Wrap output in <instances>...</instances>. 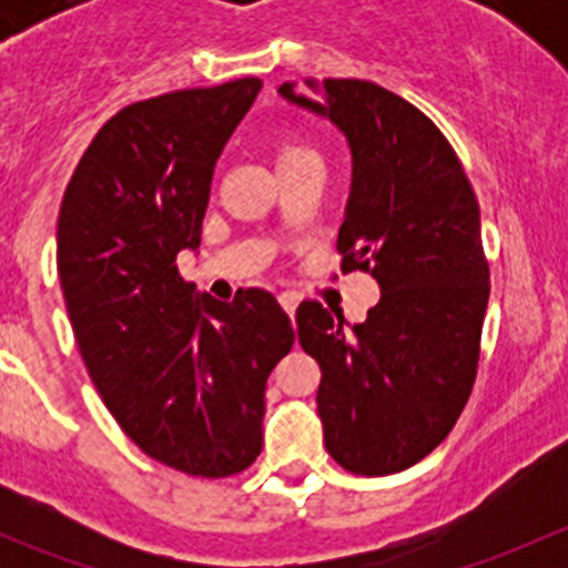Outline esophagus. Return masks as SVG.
<instances>
[{"instance_id": "esophagus-1", "label": "esophagus", "mask_w": 568, "mask_h": 568, "mask_svg": "<svg viewBox=\"0 0 568 568\" xmlns=\"http://www.w3.org/2000/svg\"><path fill=\"white\" fill-rule=\"evenodd\" d=\"M280 305H283V311L288 313V316H294L296 305H300V296H296V294H283V296H280Z\"/></svg>"}]
</instances>
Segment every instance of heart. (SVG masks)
Here are the masks:
<instances>
[{
    "mask_svg": "<svg viewBox=\"0 0 568 568\" xmlns=\"http://www.w3.org/2000/svg\"><path fill=\"white\" fill-rule=\"evenodd\" d=\"M311 159H318L316 151H311L307 145L296 140H277L274 142V164L277 168H288V164L311 162Z\"/></svg>",
    "mask_w": 568,
    "mask_h": 568,
    "instance_id": "obj_1",
    "label": "heart"
}]
</instances>
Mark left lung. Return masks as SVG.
<instances>
[{"instance_id": "8db88e82", "label": "left lung", "mask_w": 568, "mask_h": 568, "mask_svg": "<svg viewBox=\"0 0 568 568\" xmlns=\"http://www.w3.org/2000/svg\"><path fill=\"white\" fill-rule=\"evenodd\" d=\"M352 145L354 178L337 233L341 272H368L382 296L343 326L302 302L296 332L318 363L324 445L354 475H390L432 454L459 420L480 359L489 261L459 156L417 106L363 79H305Z\"/></svg>"}]
</instances>
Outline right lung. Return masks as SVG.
Masks as SVG:
<instances>
[{
    "label": "right lung",
    "mask_w": 568,
    "mask_h": 568,
    "mask_svg": "<svg viewBox=\"0 0 568 568\" xmlns=\"http://www.w3.org/2000/svg\"><path fill=\"white\" fill-rule=\"evenodd\" d=\"M257 90L244 77L123 106L79 159L57 220V272L95 390L140 450L194 478L261 456L266 379L294 346L268 291L197 300L175 263L200 247L214 164Z\"/></svg>",
    "instance_id": "right-lung-1"
}]
</instances>
